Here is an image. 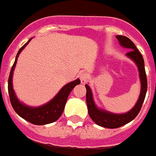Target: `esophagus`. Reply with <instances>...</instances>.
<instances>
[{"label": "esophagus", "mask_w": 156, "mask_h": 156, "mask_svg": "<svg viewBox=\"0 0 156 156\" xmlns=\"http://www.w3.org/2000/svg\"><path fill=\"white\" fill-rule=\"evenodd\" d=\"M79 76L80 79L81 83L84 84L85 83L87 82V74L85 72H81L80 73Z\"/></svg>", "instance_id": "obj_1"}]
</instances>
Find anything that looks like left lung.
Listing matches in <instances>:
<instances>
[{"label":"left lung","instance_id":"8db88e82","mask_svg":"<svg viewBox=\"0 0 156 156\" xmlns=\"http://www.w3.org/2000/svg\"><path fill=\"white\" fill-rule=\"evenodd\" d=\"M116 38L119 41V44L123 48H129L130 50L126 53V55L131 60H133L135 64L137 65V68H138L139 77H140L141 87H140V93L139 95L138 100L133 107V108L126 113L115 114L98 108L94 101L91 89L87 84L85 85V87L87 89L86 101L89 115L96 124L103 126V127L109 128V129L120 127L135 119V117L138 115L139 112L141 108V106H142L144 100L145 98L147 87H148L147 76H146L145 69H144V59H143L141 54L139 52L131 40H129L128 37H125V36L118 35L116 36Z\"/></svg>","mask_w":156,"mask_h":156}]
</instances>
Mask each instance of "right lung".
<instances>
[{
	"label": "right lung",
	"mask_w": 156,
	"mask_h": 156,
	"mask_svg": "<svg viewBox=\"0 0 156 156\" xmlns=\"http://www.w3.org/2000/svg\"><path fill=\"white\" fill-rule=\"evenodd\" d=\"M31 39L29 40L28 42L26 43L18 51L15 62L12 66L10 74H9V78H8V94H9L11 104H12L14 110L19 116H21L22 118L31 122L33 124L45 125L51 123L59 119V117L62 114L66 101H67L70 92L72 91V90L73 89L76 85L80 83V79H76V80L72 81V82L66 84L61 90H59L58 93L54 97L53 99L39 107H30V106L27 105L22 103L21 101H19L18 98L16 97V93L14 91L13 86H12L13 71L16 67L19 54L21 53L25 47L28 44Z\"/></svg>",
	"instance_id": "obj_1"
}]
</instances>
